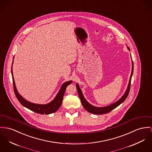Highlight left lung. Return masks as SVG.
Instances as JSON below:
<instances>
[{
  "mask_svg": "<svg viewBox=\"0 0 152 152\" xmlns=\"http://www.w3.org/2000/svg\"><path fill=\"white\" fill-rule=\"evenodd\" d=\"M128 49L130 51L129 48L127 47ZM133 71H134V63L133 61L132 60V71H131V74L130 76V79H129V84L126 90V91L125 92L124 94L122 96V97L118 100L117 102H115L114 104H112V105H109L107 106H105V107H95L94 106L92 105H91L90 104H89L86 99H85V98L84 97L83 93H82V90L79 87V84L77 83L76 84V88H77V90L78 92V94L79 96V98L81 100V102L83 107L85 108V109L93 114L95 115H103L105 113H107L109 112H110V111H112L113 109H114L115 108H116L118 106L120 105L121 104H122L127 98L128 95H129V90H130V86H131V78H132V76L133 74Z\"/></svg>",
  "mask_w": 152,
  "mask_h": 152,
  "instance_id": "8db88e82",
  "label": "left lung"
}]
</instances>
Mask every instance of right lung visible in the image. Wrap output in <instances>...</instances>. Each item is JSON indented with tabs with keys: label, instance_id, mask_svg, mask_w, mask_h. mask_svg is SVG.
Listing matches in <instances>:
<instances>
[{
	"label": "right lung",
	"instance_id": "1",
	"mask_svg": "<svg viewBox=\"0 0 152 152\" xmlns=\"http://www.w3.org/2000/svg\"><path fill=\"white\" fill-rule=\"evenodd\" d=\"M13 63V61H12ZM12 83H13V87H14V93L20 102L21 105L23 106L24 107L32 110L33 112H35L36 113L42 114V115H48L51 114L53 113L56 112L59 108L61 106L62 102V99L64 95V94L65 92L66 88L68 85L72 83V81H68V82H65L61 86L58 93L55 98L50 103L47 104H45V105H40V104H33L31 103L26 100H25L23 98L22 96H21L19 93H18L14 80L13 78V75H12Z\"/></svg>",
	"mask_w": 152,
	"mask_h": 152
}]
</instances>
